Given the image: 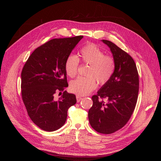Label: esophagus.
<instances>
[{
    "label": "esophagus",
    "mask_w": 161,
    "mask_h": 161,
    "mask_svg": "<svg viewBox=\"0 0 161 161\" xmlns=\"http://www.w3.org/2000/svg\"><path fill=\"white\" fill-rule=\"evenodd\" d=\"M76 101H77V102H80L82 99V98L81 97H80L79 95H76Z\"/></svg>",
    "instance_id": "34e87169"
}]
</instances>
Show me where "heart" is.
Listing matches in <instances>:
<instances>
[{
	"label": "heart",
	"instance_id": "obj_1",
	"mask_svg": "<svg viewBox=\"0 0 161 161\" xmlns=\"http://www.w3.org/2000/svg\"><path fill=\"white\" fill-rule=\"evenodd\" d=\"M79 59L76 56L70 54L65 61V70L66 75L74 78L78 73L79 60L83 64L89 65L86 69L85 77H79L70 82L69 89L78 95H88L96 89L97 82L104 85L113 76L115 63L114 58L104 54V52L95 45L89 43L81 47L79 51Z\"/></svg>",
	"mask_w": 161,
	"mask_h": 161
}]
</instances>
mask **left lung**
<instances>
[{
    "label": "left lung",
    "instance_id": "8db88e82",
    "mask_svg": "<svg viewBox=\"0 0 161 161\" xmlns=\"http://www.w3.org/2000/svg\"><path fill=\"white\" fill-rule=\"evenodd\" d=\"M102 41L113 53L115 69L111 79L92 97L93 103L88 117L97 132L109 134L122 128L132 115L138 100L139 76L131 56L113 42Z\"/></svg>",
    "mask_w": 161,
    "mask_h": 161
}]
</instances>
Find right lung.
Here are the masks:
<instances>
[{"label": "right lung", "instance_id": "obj_1", "mask_svg": "<svg viewBox=\"0 0 161 161\" xmlns=\"http://www.w3.org/2000/svg\"><path fill=\"white\" fill-rule=\"evenodd\" d=\"M82 36L53 39L33 52L21 72V96L28 115L42 130L60 128L76 96L64 91L69 84L65 61ZM63 91L56 100L55 94Z\"/></svg>", "mask_w": 161, "mask_h": 161}]
</instances>
